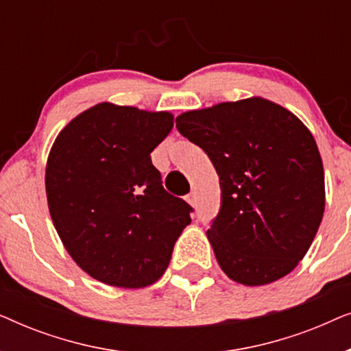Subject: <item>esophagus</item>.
<instances>
[{
  "label": "esophagus",
  "instance_id": "34e87169",
  "mask_svg": "<svg viewBox=\"0 0 351 351\" xmlns=\"http://www.w3.org/2000/svg\"><path fill=\"white\" fill-rule=\"evenodd\" d=\"M186 203H189L191 208H195V206H196V196L193 193H190L189 196H186Z\"/></svg>",
  "mask_w": 351,
  "mask_h": 351
}]
</instances>
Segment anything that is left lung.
Here are the masks:
<instances>
[{"mask_svg": "<svg viewBox=\"0 0 351 351\" xmlns=\"http://www.w3.org/2000/svg\"><path fill=\"white\" fill-rule=\"evenodd\" d=\"M176 126L219 174L222 206L206 234L225 275L263 286L294 270L326 203L323 161L308 128L263 97L190 110Z\"/></svg>", "mask_w": 351, "mask_h": 351, "instance_id": "8db88e82", "label": "left lung"}]
</instances>
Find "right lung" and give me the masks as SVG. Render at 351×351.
I'll return each mask as SVG.
<instances>
[{
    "mask_svg": "<svg viewBox=\"0 0 351 351\" xmlns=\"http://www.w3.org/2000/svg\"><path fill=\"white\" fill-rule=\"evenodd\" d=\"M174 114L102 102L71 119L46 165L51 219L66 252L104 285L160 280L193 209L162 189L150 153Z\"/></svg>",
    "mask_w": 351,
    "mask_h": 351,
    "instance_id": "add662e5",
    "label": "right lung"
}]
</instances>
